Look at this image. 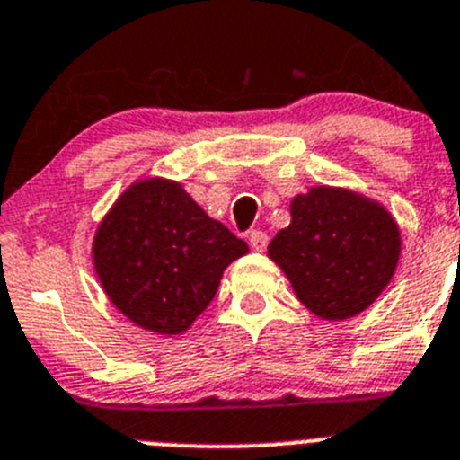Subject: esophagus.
I'll return each instance as SVG.
<instances>
[{
    "label": "esophagus",
    "instance_id": "1",
    "mask_svg": "<svg viewBox=\"0 0 460 460\" xmlns=\"http://www.w3.org/2000/svg\"><path fill=\"white\" fill-rule=\"evenodd\" d=\"M270 238L265 231H250V247L254 252H263L268 247Z\"/></svg>",
    "mask_w": 460,
    "mask_h": 460
}]
</instances>
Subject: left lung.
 Segmentation results:
<instances>
[{
    "label": "left lung",
    "instance_id": "1",
    "mask_svg": "<svg viewBox=\"0 0 460 460\" xmlns=\"http://www.w3.org/2000/svg\"><path fill=\"white\" fill-rule=\"evenodd\" d=\"M299 302L320 320L358 315L388 288L402 231L381 201L341 186H313L290 201V225L268 244Z\"/></svg>",
    "mask_w": 460,
    "mask_h": 460
}]
</instances>
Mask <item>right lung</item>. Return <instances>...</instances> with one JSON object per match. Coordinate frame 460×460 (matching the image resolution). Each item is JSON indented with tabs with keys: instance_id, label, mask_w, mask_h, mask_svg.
<instances>
[{
	"instance_id": "obj_1",
	"label": "right lung",
	"mask_w": 460,
	"mask_h": 460,
	"mask_svg": "<svg viewBox=\"0 0 460 460\" xmlns=\"http://www.w3.org/2000/svg\"><path fill=\"white\" fill-rule=\"evenodd\" d=\"M250 252L174 179L124 188L93 235V265L115 308L145 332L181 336L217 293L225 270Z\"/></svg>"
}]
</instances>
